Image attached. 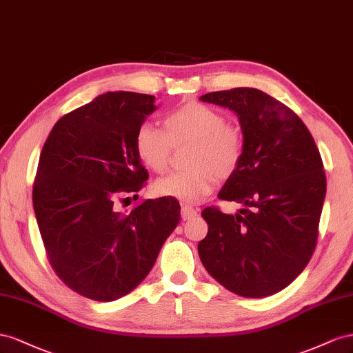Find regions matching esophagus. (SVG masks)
<instances>
[{
    "mask_svg": "<svg viewBox=\"0 0 353 353\" xmlns=\"http://www.w3.org/2000/svg\"><path fill=\"white\" fill-rule=\"evenodd\" d=\"M196 216H198V210L196 208L190 207V205H183L182 207V219L183 220H190V219H194Z\"/></svg>",
    "mask_w": 353,
    "mask_h": 353,
    "instance_id": "esophagus-1",
    "label": "esophagus"
}]
</instances>
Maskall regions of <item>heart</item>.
<instances>
[{
  "label": "heart",
  "instance_id": "1",
  "mask_svg": "<svg viewBox=\"0 0 353 353\" xmlns=\"http://www.w3.org/2000/svg\"><path fill=\"white\" fill-rule=\"evenodd\" d=\"M165 133L145 123L134 137V149L142 164L161 173L168 165L173 146L192 145L188 165L192 170L177 171L158 179L154 192L195 204L214 188L216 179L235 173L244 152V137L235 125L216 109L190 102L174 109L164 118Z\"/></svg>",
  "mask_w": 353,
  "mask_h": 353
}]
</instances>
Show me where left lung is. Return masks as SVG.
I'll list each match as a JSON object with an SVG mask.
<instances>
[{"label": "left lung", "instance_id": "1", "mask_svg": "<svg viewBox=\"0 0 353 353\" xmlns=\"http://www.w3.org/2000/svg\"><path fill=\"white\" fill-rule=\"evenodd\" d=\"M199 99L235 112L244 137L241 163L217 195L244 207L236 214L203 210L208 234L199 259L232 293L272 296L293 283L315 250L327 190L319 150L303 121L257 88Z\"/></svg>", "mask_w": 353, "mask_h": 353}]
</instances>
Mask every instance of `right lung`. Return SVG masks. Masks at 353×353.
Returning a JSON list of instances; mask_svg holds the SVG:
<instances>
[{
    "mask_svg": "<svg viewBox=\"0 0 353 353\" xmlns=\"http://www.w3.org/2000/svg\"><path fill=\"white\" fill-rule=\"evenodd\" d=\"M155 109L150 94H100L57 121L39 157L32 203L50 265L96 301L142 283L180 221V204L168 196L117 210L148 180L134 137Z\"/></svg>",
    "mask_w": 353,
    "mask_h": 353,
    "instance_id": "1",
    "label": "right lung"
}]
</instances>
